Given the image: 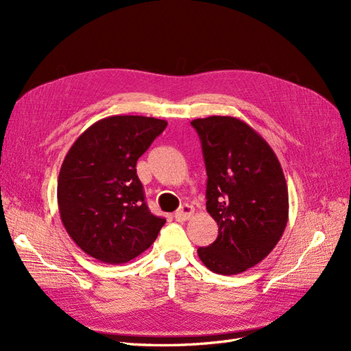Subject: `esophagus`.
Masks as SVG:
<instances>
[{"label": "esophagus", "mask_w": 351, "mask_h": 351, "mask_svg": "<svg viewBox=\"0 0 351 351\" xmlns=\"http://www.w3.org/2000/svg\"><path fill=\"white\" fill-rule=\"evenodd\" d=\"M193 212H195V209H193L192 205L184 204V205H182V206L177 209V212L174 214V218L177 221H186V219H189L190 217L193 215Z\"/></svg>", "instance_id": "34e87169"}]
</instances>
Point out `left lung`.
Wrapping results in <instances>:
<instances>
[{"instance_id":"1","label":"left lung","mask_w":351,"mask_h":351,"mask_svg":"<svg viewBox=\"0 0 351 351\" xmlns=\"http://www.w3.org/2000/svg\"><path fill=\"white\" fill-rule=\"evenodd\" d=\"M206 167V210L218 237L197 254L215 274L236 275L263 261L289 221V190L277 155L249 124L228 115L196 119Z\"/></svg>"}]
</instances>
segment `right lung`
<instances>
[{
	"instance_id": "1",
	"label": "right lung",
	"mask_w": 351,
	"mask_h": 351,
	"mask_svg": "<svg viewBox=\"0 0 351 351\" xmlns=\"http://www.w3.org/2000/svg\"><path fill=\"white\" fill-rule=\"evenodd\" d=\"M165 127L154 117L112 115L70 147L58 176V209L69 236L89 256L125 263L158 237L165 218L147 208L136 162Z\"/></svg>"
}]
</instances>
